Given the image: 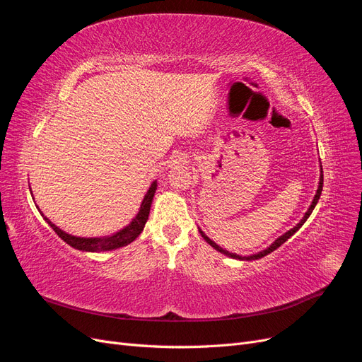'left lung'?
<instances>
[{"label":"left lung","instance_id":"obj_1","mask_svg":"<svg viewBox=\"0 0 362 362\" xmlns=\"http://www.w3.org/2000/svg\"><path fill=\"white\" fill-rule=\"evenodd\" d=\"M322 190H323V170H322V166H320V178H319V187H317V192H315V194H314V199H313V202H311V205H310V208L308 210H306V213L303 214V217L300 218V222L296 225L294 228H291L290 231H287L286 234H282L279 238H276L275 242H273L269 247H266L264 250H261V252H258V254H254V255H249V257H242V255H237V254H231V252L229 250H226V249H223V247H221L218 246L217 243H214L213 240L208 237V235H205V233L202 231V229L198 226V229H199V233H201V235L204 237V240L205 242L210 245L213 249H216L217 252H221V254H223V255H226V257H229V258H234V259H242V261H252V259H259V258H262V257H266V255H269L270 252H273L275 249H278L281 245H284L287 242V240L291 237V235H294L296 233L299 231V229L302 228V225L306 222V218H308L310 216H311V213H313V210L315 208V205H317V202H319V199H320V194H322Z\"/></svg>","mask_w":362,"mask_h":362}]
</instances>
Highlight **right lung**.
Returning a JSON list of instances; mask_svg holds the SVG:
<instances>
[{
    "instance_id": "add662e5",
    "label": "right lung",
    "mask_w": 362,
    "mask_h": 362,
    "mask_svg": "<svg viewBox=\"0 0 362 362\" xmlns=\"http://www.w3.org/2000/svg\"><path fill=\"white\" fill-rule=\"evenodd\" d=\"M156 190H157V181L151 184V187L146 192L144 201H141L139 211L133 217V221H131L127 226H124L122 229H119L117 233L110 234V235H104V237H76V235L68 234L66 231L60 229L57 225H54L49 218L40 211V208L37 205L36 206H37L39 213L42 214V217L45 218V222L54 229V231H56V234L63 240V242H66L74 249L83 250V252H107V250H115V249L129 245L141 234V231H144V228L148 222L151 205H152V199H154ZM30 193H31V189H30Z\"/></svg>"
}]
</instances>
